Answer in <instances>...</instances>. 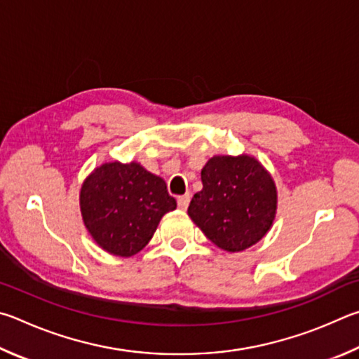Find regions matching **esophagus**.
Wrapping results in <instances>:
<instances>
[{
    "mask_svg": "<svg viewBox=\"0 0 359 359\" xmlns=\"http://www.w3.org/2000/svg\"><path fill=\"white\" fill-rule=\"evenodd\" d=\"M189 202H191V196L189 194H186V196L183 197H178V208L180 210H187V206H189Z\"/></svg>",
    "mask_w": 359,
    "mask_h": 359,
    "instance_id": "1",
    "label": "esophagus"
}]
</instances>
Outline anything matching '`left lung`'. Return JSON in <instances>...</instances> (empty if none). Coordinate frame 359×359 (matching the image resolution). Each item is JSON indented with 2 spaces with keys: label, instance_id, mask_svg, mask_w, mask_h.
Returning a JSON list of instances; mask_svg holds the SVG:
<instances>
[{
  "label": "left lung",
  "instance_id": "left-lung-1",
  "mask_svg": "<svg viewBox=\"0 0 359 359\" xmlns=\"http://www.w3.org/2000/svg\"><path fill=\"white\" fill-rule=\"evenodd\" d=\"M202 184L187 215L219 249L241 252L271 230L278 187L254 156H212L202 168Z\"/></svg>",
  "mask_w": 359,
  "mask_h": 359
}]
</instances>
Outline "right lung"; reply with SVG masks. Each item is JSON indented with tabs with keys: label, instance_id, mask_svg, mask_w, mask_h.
<instances>
[{
	"label": "right lung",
	"instance_id": "right-lung-1",
	"mask_svg": "<svg viewBox=\"0 0 359 359\" xmlns=\"http://www.w3.org/2000/svg\"><path fill=\"white\" fill-rule=\"evenodd\" d=\"M176 208L167 184L140 163L104 162L80 189V212L94 243L116 257H132L147 246L163 215Z\"/></svg>",
	"mask_w": 359,
	"mask_h": 359
}]
</instances>
